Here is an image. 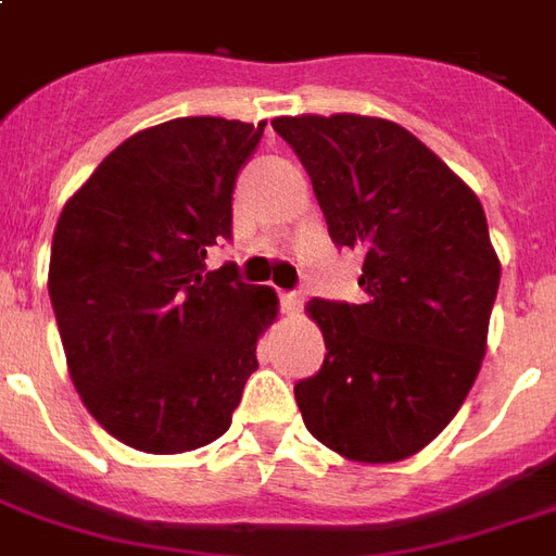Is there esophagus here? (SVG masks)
I'll list each match as a JSON object with an SVG mask.
<instances>
[{"instance_id":"esophagus-1","label":"esophagus","mask_w":556,"mask_h":556,"mask_svg":"<svg viewBox=\"0 0 556 556\" xmlns=\"http://www.w3.org/2000/svg\"><path fill=\"white\" fill-rule=\"evenodd\" d=\"M279 300H282V309L289 312V315H298L300 306H303V294L300 291H282Z\"/></svg>"}]
</instances>
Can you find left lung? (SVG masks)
Wrapping results in <instances>:
<instances>
[{"mask_svg": "<svg viewBox=\"0 0 556 556\" xmlns=\"http://www.w3.org/2000/svg\"><path fill=\"white\" fill-rule=\"evenodd\" d=\"M306 167L330 238L365 253L368 300H309L327 356L294 386L320 445L397 463L442 433L486 356L501 262L483 205L413 131L362 114L270 121Z\"/></svg>", "mask_w": 556, "mask_h": 556, "instance_id": "left-lung-1", "label": "left lung"}]
</instances>
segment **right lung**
Wrapping results in <instances>:
<instances>
[{"mask_svg": "<svg viewBox=\"0 0 556 556\" xmlns=\"http://www.w3.org/2000/svg\"><path fill=\"white\" fill-rule=\"evenodd\" d=\"M265 123L176 117L109 152L52 236L49 298L81 404L123 445L185 454L224 435L277 291L205 270Z\"/></svg>", "mask_w": 556, "mask_h": 556, "instance_id": "right-lung-1", "label": "right lung"}]
</instances>
